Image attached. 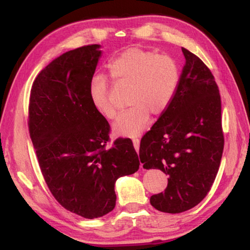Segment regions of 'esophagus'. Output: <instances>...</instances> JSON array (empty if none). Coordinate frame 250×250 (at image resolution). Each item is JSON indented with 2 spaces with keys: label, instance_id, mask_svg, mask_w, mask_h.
<instances>
[{
  "label": "esophagus",
  "instance_id": "34e87169",
  "mask_svg": "<svg viewBox=\"0 0 250 250\" xmlns=\"http://www.w3.org/2000/svg\"><path fill=\"white\" fill-rule=\"evenodd\" d=\"M132 142H133V146H134L135 151L139 152V147H140V140H139V139H133Z\"/></svg>",
  "mask_w": 250,
  "mask_h": 250
}]
</instances>
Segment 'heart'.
Segmentation results:
<instances>
[{
  "instance_id": "obj_1",
  "label": "heart",
  "mask_w": 250,
  "mask_h": 250,
  "mask_svg": "<svg viewBox=\"0 0 250 250\" xmlns=\"http://www.w3.org/2000/svg\"><path fill=\"white\" fill-rule=\"evenodd\" d=\"M109 70L117 84L130 88L128 104L115 124L116 133L137 135L146 128L150 115L162 116L170 107L180 83V67L167 54L139 46L126 48L110 62ZM90 97L95 108L109 120L117 116L107 80L101 76L91 83Z\"/></svg>"
}]
</instances>
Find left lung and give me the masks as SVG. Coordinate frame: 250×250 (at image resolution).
<instances>
[{
	"label": "left lung",
	"mask_w": 250,
	"mask_h": 250,
	"mask_svg": "<svg viewBox=\"0 0 250 250\" xmlns=\"http://www.w3.org/2000/svg\"><path fill=\"white\" fill-rule=\"evenodd\" d=\"M186 59L174 99L143 135V167L168 176L163 193L150 198L164 213L193 208L209 192L224 150L222 101L211 71L196 55L182 47Z\"/></svg>",
	"instance_id": "left-lung-1"
}]
</instances>
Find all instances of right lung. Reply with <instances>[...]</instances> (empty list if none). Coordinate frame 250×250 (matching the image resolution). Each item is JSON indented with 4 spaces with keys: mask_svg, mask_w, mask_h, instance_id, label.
I'll use <instances>...</instances> for the list:
<instances>
[{
    "mask_svg": "<svg viewBox=\"0 0 250 250\" xmlns=\"http://www.w3.org/2000/svg\"><path fill=\"white\" fill-rule=\"evenodd\" d=\"M99 47L69 50L41 70L31 89L27 121L50 193L67 210L90 219L115 208L116 181L140 166L130 139L118 138L109 146L110 125L92 104Z\"/></svg>",
    "mask_w": 250,
    "mask_h": 250,
    "instance_id": "obj_1",
    "label": "right lung"
}]
</instances>
